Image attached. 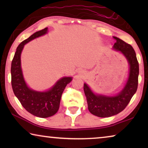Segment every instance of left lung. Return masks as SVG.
Returning a JSON list of instances; mask_svg holds the SVG:
<instances>
[{"mask_svg":"<svg viewBox=\"0 0 148 148\" xmlns=\"http://www.w3.org/2000/svg\"><path fill=\"white\" fill-rule=\"evenodd\" d=\"M113 48L120 51L128 60L130 69L127 82L123 90L115 96L94 94L88 85L84 84V90L88 102V110L99 117H110L119 114L126 108L138 86L139 63L134 49L130 44L116 37Z\"/></svg>","mask_w":148,"mask_h":148,"instance_id":"1","label":"left lung"}]
</instances>
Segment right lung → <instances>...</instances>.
<instances>
[{
  "label": "right lung",
  "mask_w": 148,
  "mask_h": 148,
  "mask_svg": "<svg viewBox=\"0 0 148 148\" xmlns=\"http://www.w3.org/2000/svg\"><path fill=\"white\" fill-rule=\"evenodd\" d=\"M48 28L36 33L18 46L11 62V85L15 96L23 108L32 114L40 118L53 116L58 110L60 98L66 85L71 77H62L49 91L40 92L29 89L24 81L21 68V53L25 44L47 33Z\"/></svg>",
  "instance_id": "obj_1"
}]
</instances>
